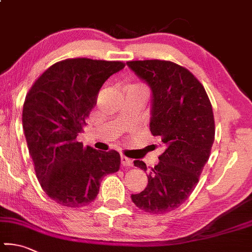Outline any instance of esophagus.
<instances>
[{
  "instance_id": "obj_1",
  "label": "esophagus",
  "mask_w": 252,
  "mask_h": 252,
  "mask_svg": "<svg viewBox=\"0 0 252 252\" xmlns=\"http://www.w3.org/2000/svg\"><path fill=\"white\" fill-rule=\"evenodd\" d=\"M121 164L123 166H132V165H133V161H132L131 158L125 157V155H122V157H121Z\"/></svg>"
}]
</instances>
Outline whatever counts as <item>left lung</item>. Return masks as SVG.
Segmentation results:
<instances>
[{
    "instance_id": "left-lung-1",
    "label": "left lung",
    "mask_w": 252,
    "mask_h": 252,
    "mask_svg": "<svg viewBox=\"0 0 252 252\" xmlns=\"http://www.w3.org/2000/svg\"><path fill=\"white\" fill-rule=\"evenodd\" d=\"M148 82L153 94L151 133L165 151L151 167L148 186L131 196L136 207L150 214H165L189 197L199 181L215 140L213 107L200 81L170 61L127 62ZM146 172L143 161L133 162Z\"/></svg>"
}]
</instances>
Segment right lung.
I'll return each mask as SVG.
<instances>
[{
    "mask_svg": "<svg viewBox=\"0 0 252 252\" xmlns=\"http://www.w3.org/2000/svg\"><path fill=\"white\" fill-rule=\"evenodd\" d=\"M123 62L68 58L48 67L26 94L23 129L40 186L70 208L97 197L100 181L120 168L117 151H97L77 141L97 103L99 90Z\"/></svg>",
    "mask_w": 252,
    "mask_h": 252,
    "instance_id": "1",
    "label": "right lung"
}]
</instances>
